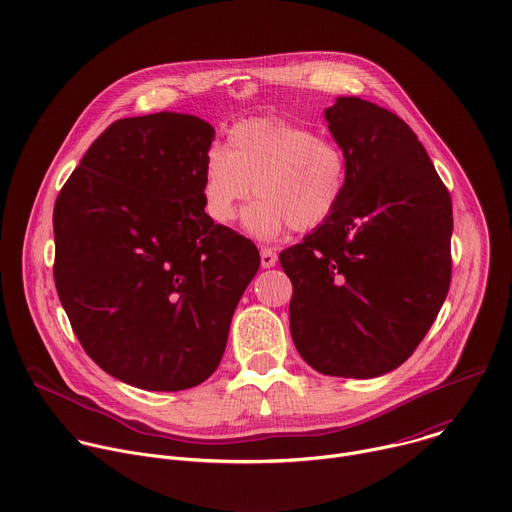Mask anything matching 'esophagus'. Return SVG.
I'll list each match as a JSON object with an SVG mask.
<instances>
[{"mask_svg":"<svg viewBox=\"0 0 512 512\" xmlns=\"http://www.w3.org/2000/svg\"><path fill=\"white\" fill-rule=\"evenodd\" d=\"M275 263H277L275 251H273L271 247H261V265H263L265 269H269V267H273Z\"/></svg>","mask_w":512,"mask_h":512,"instance_id":"esophagus-1","label":"esophagus"}]
</instances>
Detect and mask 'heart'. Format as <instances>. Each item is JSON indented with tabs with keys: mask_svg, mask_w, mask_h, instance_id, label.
<instances>
[{
	"mask_svg": "<svg viewBox=\"0 0 512 512\" xmlns=\"http://www.w3.org/2000/svg\"><path fill=\"white\" fill-rule=\"evenodd\" d=\"M348 156L340 143L277 117L235 123L225 148L204 154L200 192L216 225H231L251 190L259 196L243 214L249 235L271 241L314 231L340 210L348 190Z\"/></svg>",
	"mask_w": 512,
	"mask_h": 512,
	"instance_id": "heart-1",
	"label": "heart"
}]
</instances>
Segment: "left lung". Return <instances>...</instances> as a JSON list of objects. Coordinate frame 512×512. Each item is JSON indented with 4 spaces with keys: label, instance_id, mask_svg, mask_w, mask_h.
<instances>
[{
    "label": "left lung",
    "instance_id": "left-lung-1",
    "mask_svg": "<svg viewBox=\"0 0 512 512\" xmlns=\"http://www.w3.org/2000/svg\"><path fill=\"white\" fill-rule=\"evenodd\" d=\"M324 115L350 178L330 221L279 253L289 330L314 371L371 379L401 367L448 296L452 198L395 113L338 97Z\"/></svg>",
    "mask_w": 512,
    "mask_h": 512
}]
</instances>
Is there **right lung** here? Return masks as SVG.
<instances>
[{
  "label": "right lung",
  "mask_w": 512,
  "mask_h": 512,
  "mask_svg": "<svg viewBox=\"0 0 512 512\" xmlns=\"http://www.w3.org/2000/svg\"><path fill=\"white\" fill-rule=\"evenodd\" d=\"M210 123L154 113L111 123L54 204V283L85 352L145 391L206 381L257 247L204 212Z\"/></svg>",
  "instance_id": "1"
}]
</instances>
